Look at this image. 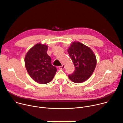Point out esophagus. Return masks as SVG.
<instances>
[{
    "instance_id": "1",
    "label": "esophagus",
    "mask_w": 123,
    "mask_h": 123,
    "mask_svg": "<svg viewBox=\"0 0 123 123\" xmlns=\"http://www.w3.org/2000/svg\"><path fill=\"white\" fill-rule=\"evenodd\" d=\"M64 68H65V66L64 65H62V66L59 67V68L60 69H64Z\"/></svg>"
}]
</instances>
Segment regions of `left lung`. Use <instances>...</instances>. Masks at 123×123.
<instances>
[{"instance_id": "1", "label": "left lung", "mask_w": 123, "mask_h": 123, "mask_svg": "<svg viewBox=\"0 0 123 123\" xmlns=\"http://www.w3.org/2000/svg\"><path fill=\"white\" fill-rule=\"evenodd\" d=\"M75 67L74 72L68 75L72 81L80 83L87 80L93 73L97 59L90 48L80 42H74L68 49Z\"/></svg>"}]
</instances>
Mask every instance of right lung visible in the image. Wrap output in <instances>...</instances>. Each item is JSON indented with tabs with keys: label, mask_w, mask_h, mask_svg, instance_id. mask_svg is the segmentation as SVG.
Instances as JSON below:
<instances>
[{
	"label": "right lung",
	"mask_w": 123,
	"mask_h": 123,
	"mask_svg": "<svg viewBox=\"0 0 123 123\" xmlns=\"http://www.w3.org/2000/svg\"><path fill=\"white\" fill-rule=\"evenodd\" d=\"M47 50V45L37 44L29 50L25 58V66L30 76L42 84L50 82L57 71L56 67L52 65Z\"/></svg>",
	"instance_id": "1"
}]
</instances>
